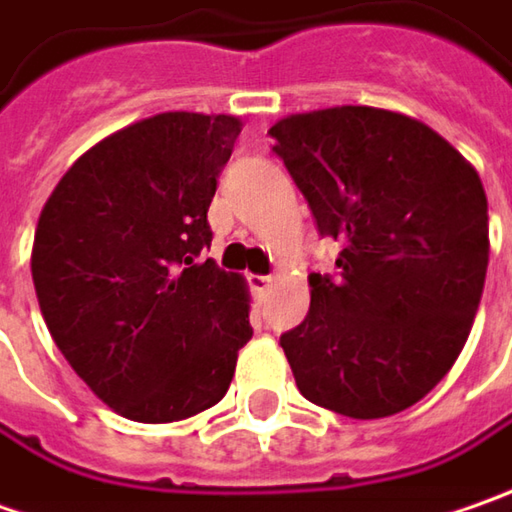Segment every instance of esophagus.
Masks as SVG:
<instances>
[{
	"instance_id": "obj_1",
	"label": "esophagus",
	"mask_w": 512,
	"mask_h": 512,
	"mask_svg": "<svg viewBox=\"0 0 512 512\" xmlns=\"http://www.w3.org/2000/svg\"><path fill=\"white\" fill-rule=\"evenodd\" d=\"M249 283H252V289H255L257 295H263V292L275 283V275H252Z\"/></svg>"
}]
</instances>
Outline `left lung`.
Segmentation results:
<instances>
[{"label":"left lung","instance_id":"obj_1","mask_svg":"<svg viewBox=\"0 0 512 512\" xmlns=\"http://www.w3.org/2000/svg\"><path fill=\"white\" fill-rule=\"evenodd\" d=\"M275 154L303 191L338 275L280 335L300 395L349 418H387L450 372L476 318L487 194L453 145L412 117L338 105L283 117Z\"/></svg>","mask_w":512,"mask_h":512}]
</instances>
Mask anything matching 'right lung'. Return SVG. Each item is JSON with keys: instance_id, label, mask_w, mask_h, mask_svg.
Instances as JSON below:
<instances>
[{"instance_id": "obj_1", "label": "right lung", "mask_w": 512, "mask_h": 512, "mask_svg": "<svg viewBox=\"0 0 512 512\" xmlns=\"http://www.w3.org/2000/svg\"><path fill=\"white\" fill-rule=\"evenodd\" d=\"M240 120L168 111L88 148L34 237L48 332L91 392L143 424L214 407L252 338L249 289L203 249Z\"/></svg>"}]
</instances>
